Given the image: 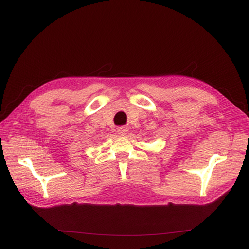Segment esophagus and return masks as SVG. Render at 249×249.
Returning <instances> with one entry per match:
<instances>
[{
	"mask_svg": "<svg viewBox=\"0 0 249 249\" xmlns=\"http://www.w3.org/2000/svg\"><path fill=\"white\" fill-rule=\"evenodd\" d=\"M128 131V128L125 127V126H122V127L118 128V133L121 135H125Z\"/></svg>",
	"mask_w": 249,
	"mask_h": 249,
	"instance_id": "34e87169",
	"label": "esophagus"
}]
</instances>
